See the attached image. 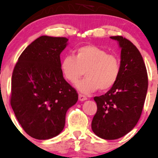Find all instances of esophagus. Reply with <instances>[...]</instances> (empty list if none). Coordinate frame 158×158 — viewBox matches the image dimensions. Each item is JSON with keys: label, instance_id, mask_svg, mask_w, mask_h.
<instances>
[{"label": "esophagus", "instance_id": "obj_1", "mask_svg": "<svg viewBox=\"0 0 158 158\" xmlns=\"http://www.w3.org/2000/svg\"><path fill=\"white\" fill-rule=\"evenodd\" d=\"M79 99L80 101H85V100H86L87 98H86V96H85L84 95L79 94Z\"/></svg>", "mask_w": 158, "mask_h": 158}]
</instances>
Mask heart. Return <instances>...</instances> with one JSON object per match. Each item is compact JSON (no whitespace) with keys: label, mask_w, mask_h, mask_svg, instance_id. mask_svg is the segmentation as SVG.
Here are the masks:
<instances>
[{"label":"heart","mask_w":158,"mask_h":158,"mask_svg":"<svg viewBox=\"0 0 158 158\" xmlns=\"http://www.w3.org/2000/svg\"><path fill=\"white\" fill-rule=\"evenodd\" d=\"M64 77L75 83L83 75L86 77L76 83V87L82 93H93L97 89L106 91L117 82L120 73V59L116 55L109 54L96 45H85L76 51V57L65 56L61 61Z\"/></svg>","instance_id":"b5f03b06"}]
</instances>
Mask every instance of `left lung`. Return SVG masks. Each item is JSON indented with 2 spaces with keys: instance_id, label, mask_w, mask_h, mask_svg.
Segmentation results:
<instances>
[{
  "instance_id": "obj_1",
  "label": "left lung",
  "mask_w": 158,
  "mask_h": 158,
  "mask_svg": "<svg viewBox=\"0 0 158 158\" xmlns=\"http://www.w3.org/2000/svg\"><path fill=\"white\" fill-rule=\"evenodd\" d=\"M121 48L120 73L106 94L95 96L97 111L92 130L99 137L116 140L132 131L143 110L148 86V73L137 47L122 36H112Z\"/></svg>"
}]
</instances>
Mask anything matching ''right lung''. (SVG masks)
<instances>
[{"instance_id":"obj_1","label":"right lung","mask_w":158,"mask_h":158,"mask_svg":"<svg viewBox=\"0 0 158 158\" xmlns=\"http://www.w3.org/2000/svg\"><path fill=\"white\" fill-rule=\"evenodd\" d=\"M68 40L39 37L24 50L14 69L10 105L24 131L38 140L59 135L67 110L78 100L60 67V54Z\"/></svg>"}]
</instances>
